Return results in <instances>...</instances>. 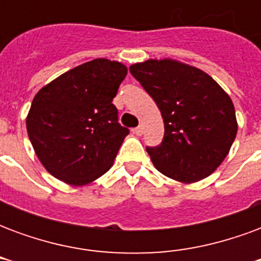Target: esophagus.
I'll list each match as a JSON object with an SVG mask.
<instances>
[{
    "mask_svg": "<svg viewBox=\"0 0 261 261\" xmlns=\"http://www.w3.org/2000/svg\"><path fill=\"white\" fill-rule=\"evenodd\" d=\"M142 133H144V128H142V125H140V127H137V128H134V134L136 136H142Z\"/></svg>",
    "mask_w": 261,
    "mask_h": 261,
    "instance_id": "esophagus-1",
    "label": "esophagus"
}]
</instances>
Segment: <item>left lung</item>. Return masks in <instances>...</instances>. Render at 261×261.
<instances>
[{"mask_svg":"<svg viewBox=\"0 0 261 261\" xmlns=\"http://www.w3.org/2000/svg\"><path fill=\"white\" fill-rule=\"evenodd\" d=\"M130 72L164 119V140L147 147L153 166L173 180L194 183L226 158L238 133L229 95L201 69L176 60H147Z\"/></svg>","mask_w":261,"mask_h":261,"instance_id":"1","label":"left lung"}]
</instances>
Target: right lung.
I'll return each instance as SVG.
<instances>
[{
    "label": "right lung",
    "mask_w": 261,
    "mask_h": 261,
    "mask_svg": "<svg viewBox=\"0 0 261 261\" xmlns=\"http://www.w3.org/2000/svg\"><path fill=\"white\" fill-rule=\"evenodd\" d=\"M127 75L119 61L96 59L69 69L33 97L26 130L50 175L84 186L105 175L128 134L112 100Z\"/></svg>",
    "instance_id": "obj_1"
}]
</instances>
